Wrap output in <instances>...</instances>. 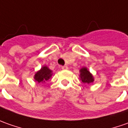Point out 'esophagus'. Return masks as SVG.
Returning a JSON list of instances; mask_svg holds the SVG:
<instances>
[{
	"label": "esophagus",
	"instance_id": "obj_1",
	"mask_svg": "<svg viewBox=\"0 0 128 128\" xmlns=\"http://www.w3.org/2000/svg\"><path fill=\"white\" fill-rule=\"evenodd\" d=\"M62 68L64 69V70H66V69H68V66H66V65H65V66H62Z\"/></svg>",
	"mask_w": 128,
	"mask_h": 128
}]
</instances>
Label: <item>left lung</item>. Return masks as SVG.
I'll list each match as a JSON object with an SVG mask.
<instances>
[{
    "label": "left lung",
    "instance_id": "8db88e82",
    "mask_svg": "<svg viewBox=\"0 0 128 128\" xmlns=\"http://www.w3.org/2000/svg\"><path fill=\"white\" fill-rule=\"evenodd\" d=\"M80 79L83 83H90L92 82L94 80L93 76L90 73V71L86 68H82L80 70Z\"/></svg>",
    "mask_w": 128,
    "mask_h": 128
}]
</instances>
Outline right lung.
<instances>
[{"instance_id": "right-lung-1", "label": "right lung", "mask_w": 128, "mask_h": 128, "mask_svg": "<svg viewBox=\"0 0 128 128\" xmlns=\"http://www.w3.org/2000/svg\"><path fill=\"white\" fill-rule=\"evenodd\" d=\"M52 76V71L47 66H42L34 76V79L38 82H46Z\"/></svg>"}]
</instances>
